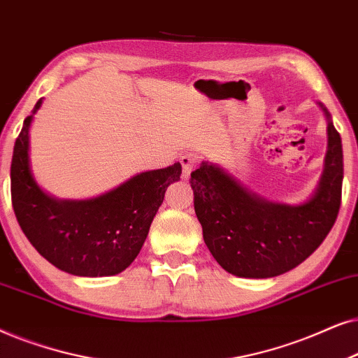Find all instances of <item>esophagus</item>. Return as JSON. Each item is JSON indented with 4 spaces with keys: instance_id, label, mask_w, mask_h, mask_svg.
Segmentation results:
<instances>
[{
    "instance_id": "34e87169",
    "label": "esophagus",
    "mask_w": 358,
    "mask_h": 358,
    "mask_svg": "<svg viewBox=\"0 0 358 358\" xmlns=\"http://www.w3.org/2000/svg\"><path fill=\"white\" fill-rule=\"evenodd\" d=\"M180 164H182L183 178H188V176L192 175V171L196 169L198 159H196V155H193V154H185L180 157Z\"/></svg>"
}]
</instances>
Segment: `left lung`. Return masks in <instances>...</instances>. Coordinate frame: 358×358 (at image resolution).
<instances>
[{
  "label": "left lung",
  "mask_w": 358,
  "mask_h": 358,
  "mask_svg": "<svg viewBox=\"0 0 358 358\" xmlns=\"http://www.w3.org/2000/svg\"><path fill=\"white\" fill-rule=\"evenodd\" d=\"M327 154L317 192L299 206L275 204L247 192L216 165L192 171L194 213L203 239L224 270L244 278L282 275L308 259L326 239L342 199L344 155L327 109Z\"/></svg>",
  "instance_id": "1"
}]
</instances>
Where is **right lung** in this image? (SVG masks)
I'll list each match as a JSON object with an SVG mask.
<instances>
[{"label":"right lung","instance_id":"add662e5","mask_svg":"<svg viewBox=\"0 0 358 358\" xmlns=\"http://www.w3.org/2000/svg\"><path fill=\"white\" fill-rule=\"evenodd\" d=\"M42 99L36 103L34 114ZM24 119L13 150L11 199L22 232L39 254L66 273L109 276L139 254L170 183L182 165L144 171L103 196L59 201L37 187L29 169V126Z\"/></svg>","mask_w":358,"mask_h":358}]
</instances>
